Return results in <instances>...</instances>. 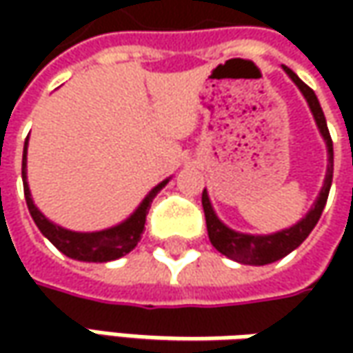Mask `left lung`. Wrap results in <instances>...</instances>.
<instances>
[{
  "instance_id": "left-lung-1",
  "label": "left lung",
  "mask_w": 353,
  "mask_h": 353,
  "mask_svg": "<svg viewBox=\"0 0 353 353\" xmlns=\"http://www.w3.org/2000/svg\"><path fill=\"white\" fill-rule=\"evenodd\" d=\"M283 70L287 72V76L291 78L292 82L296 84V88L301 90V94L305 96L306 103L312 112V117L319 125L320 135L326 143V149H328V167H326V176H324V184L320 188L319 196L314 200L312 208L306 212V216L296 222L287 230H281L275 234H267V236H253V234H241L236 232L216 216V212L212 208L210 198L208 192L204 188L202 192V206H204V216H206V228H208V237H210L212 245L220 251L222 255L234 259L237 263L243 265H267L273 263L283 259L285 255H289L291 251H294L303 241H305L308 234L314 230V225L319 224L322 210L326 206V200H328V192H330V186H332V172H334V149H332V139H330V131L326 125V117L324 112L320 108L319 98L312 90L306 86L305 82L299 78V76L292 72L291 68L283 66Z\"/></svg>"
}]
</instances>
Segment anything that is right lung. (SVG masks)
I'll use <instances>...</instances> for the list:
<instances>
[{"mask_svg": "<svg viewBox=\"0 0 353 353\" xmlns=\"http://www.w3.org/2000/svg\"><path fill=\"white\" fill-rule=\"evenodd\" d=\"M27 145H29V137L25 139V147H23V165H21L23 190H25L27 208L31 212V218H33L37 228L41 230V234L47 237L61 253H64L70 259H76V261L105 263V261H114V259L128 255L129 251L137 245V241L141 239L145 218L149 214L153 198L163 190V186L169 183V179L157 184L155 188L143 198L137 210L133 212L128 220H123L121 224L105 228L100 232H72V230H66L62 225L50 222L47 216L34 206L31 190H29V183H27Z\"/></svg>", "mask_w": 353, "mask_h": 353, "instance_id": "1", "label": "right lung"}]
</instances>
